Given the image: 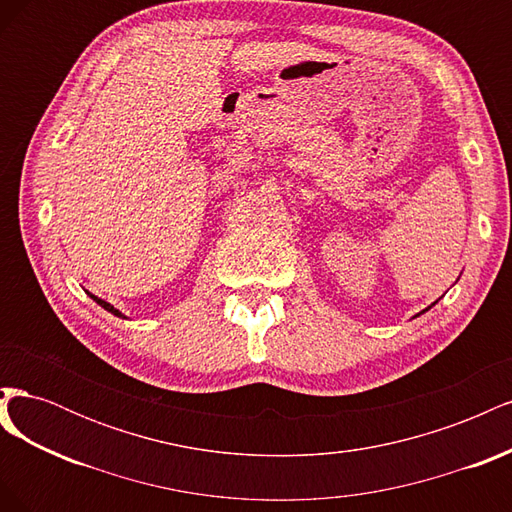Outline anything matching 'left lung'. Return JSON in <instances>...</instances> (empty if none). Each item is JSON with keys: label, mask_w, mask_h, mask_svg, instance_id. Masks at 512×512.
<instances>
[{"label": "left lung", "mask_w": 512, "mask_h": 512, "mask_svg": "<svg viewBox=\"0 0 512 512\" xmlns=\"http://www.w3.org/2000/svg\"><path fill=\"white\" fill-rule=\"evenodd\" d=\"M436 303H438V301H433V303H431L429 307H425V309H423V312H418L416 316H421V314H425V312H427V309H431V307H433V305H436ZM416 316H414V318H416Z\"/></svg>", "instance_id": "8db88e82"}]
</instances>
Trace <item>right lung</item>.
Returning a JSON list of instances; mask_svg holds the SVG:
<instances>
[{
	"instance_id": "obj_1",
	"label": "right lung",
	"mask_w": 512,
	"mask_h": 512,
	"mask_svg": "<svg viewBox=\"0 0 512 512\" xmlns=\"http://www.w3.org/2000/svg\"><path fill=\"white\" fill-rule=\"evenodd\" d=\"M85 292H87V290H85ZM87 294H89V297H91V299H94V301H96V303H98L100 307H104V309H106V312H111V314H113V316H117V318H128L126 314H121V312H119V309H117L115 305H111V303H108V301H104V299L96 297V294H91V292H87Z\"/></svg>"
}]
</instances>
